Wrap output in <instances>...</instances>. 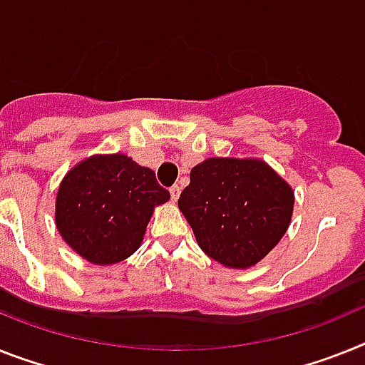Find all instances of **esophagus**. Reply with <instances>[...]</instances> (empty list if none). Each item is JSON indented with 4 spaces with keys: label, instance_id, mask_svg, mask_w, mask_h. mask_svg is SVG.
I'll use <instances>...</instances> for the list:
<instances>
[{
    "label": "esophagus",
    "instance_id": "1",
    "mask_svg": "<svg viewBox=\"0 0 365 365\" xmlns=\"http://www.w3.org/2000/svg\"><path fill=\"white\" fill-rule=\"evenodd\" d=\"M180 192H182V189L178 187V185H173V187H170V197H173L174 202H176L178 198H180Z\"/></svg>",
    "mask_w": 365,
    "mask_h": 365
}]
</instances>
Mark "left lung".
<instances>
[{
    "mask_svg": "<svg viewBox=\"0 0 365 365\" xmlns=\"http://www.w3.org/2000/svg\"><path fill=\"white\" fill-rule=\"evenodd\" d=\"M189 180L178 207L198 247L225 267H254L289 228L295 192L263 159L207 158Z\"/></svg>",
    "mask_w": 365,
    "mask_h": 365,
    "instance_id": "1",
    "label": "left lung"
}]
</instances>
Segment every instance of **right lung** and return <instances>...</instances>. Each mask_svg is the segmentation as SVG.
Listing matches in <instances>:
<instances>
[{
  "mask_svg": "<svg viewBox=\"0 0 365 365\" xmlns=\"http://www.w3.org/2000/svg\"><path fill=\"white\" fill-rule=\"evenodd\" d=\"M168 198L152 168L125 154H96L64 174L55 197V226L81 258L113 265L139 249L150 217Z\"/></svg>",
  "mask_w": 365,
  "mask_h": 365,
  "instance_id": "add662e5",
  "label": "right lung"
}]
</instances>
